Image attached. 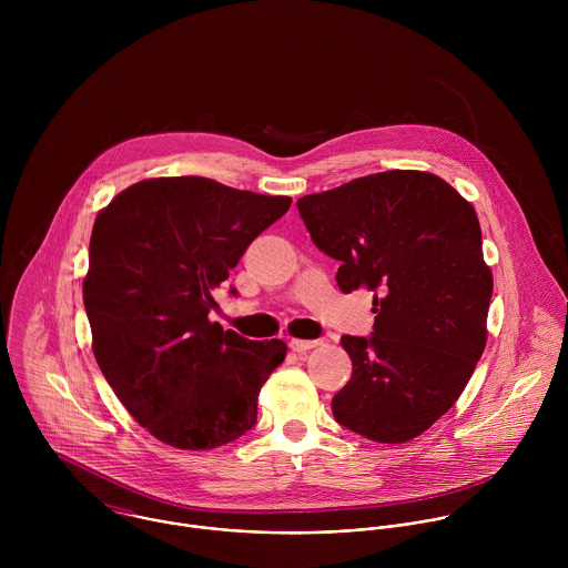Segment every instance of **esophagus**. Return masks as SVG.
I'll return each mask as SVG.
<instances>
[{"label": "esophagus", "mask_w": 568, "mask_h": 568, "mask_svg": "<svg viewBox=\"0 0 568 568\" xmlns=\"http://www.w3.org/2000/svg\"><path fill=\"white\" fill-rule=\"evenodd\" d=\"M317 345H320V341H306V338H291L288 341V347L293 352H306V349H313Z\"/></svg>", "instance_id": "obj_1"}]
</instances>
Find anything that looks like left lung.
Instances as JSON below:
<instances>
[{
    "instance_id": "left-lung-1",
    "label": "left lung",
    "mask_w": 568,
    "mask_h": 568,
    "mask_svg": "<svg viewBox=\"0 0 568 568\" xmlns=\"http://www.w3.org/2000/svg\"><path fill=\"white\" fill-rule=\"evenodd\" d=\"M343 293H374V332L341 336L349 383L334 419L381 444L430 428L466 389L487 338L491 271L475 207L444 179L387 170L297 201Z\"/></svg>"
}]
</instances>
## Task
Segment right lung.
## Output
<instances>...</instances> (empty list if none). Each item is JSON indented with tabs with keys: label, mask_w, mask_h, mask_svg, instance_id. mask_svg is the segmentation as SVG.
Masks as SVG:
<instances>
[{
	"label": "right lung",
	"mask_w": 568,
	"mask_h": 568,
	"mask_svg": "<svg viewBox=\"0 0 568 568\" xmlns=\"http://www.w3.org/2000/svg\"><path fill=\"white\" fill-rule=\"evenodd\" d=\"M288 207V196L162 176L126 187L98 214L82 282L93 356L163 444L210 450L255 426L257 394L286 343L248 341L210 313L246 246Z\"/></svg>",
	"instance_id": "right-lung-1"
}]
</instances>
